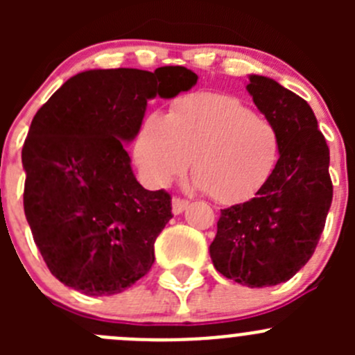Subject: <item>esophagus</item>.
<instances>
[{
	"label": "esophagus",
	"instance_id": "34e87169",
	"mask_svg": "<svg viewBox=\"0 0 355 355\" xmlns=\"http://www.w3.org/2000/svg\"><path fill=\"white\" fill-rule=\"evenodd\" d=\"M187 206H189V200L187 199L178 198V196H175V198L171 199V209H173L175 214H180L182 211H184Z\"/></svg>",
	"mask_w": 355,
	"mask_h": 355
}]
</instances>
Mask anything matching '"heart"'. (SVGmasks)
<instances>
[{"label":"heart","instance_id":"heart-1","mask_svg":"<svg viewBox=\"0 0 355 355\" xmlns=\"http://www.w3.org/2000/svg\"><path fill=\"white\" fill-rule=\"evenodd\" d=\"M282 139L273 121L239 98L194 92L149 114L134 142V157L151 187H166L187 171L211 199L239 204L254 198L273 175Z\"/></svg>","mask_w":355,"mask_h":355}]
</instances>
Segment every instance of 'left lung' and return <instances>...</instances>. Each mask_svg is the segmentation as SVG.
<instances>
[{
	"mask_svg": "<svg viewBox=\"0 0 355 355\" xmlns=\"http://www.w3.org/2000/svg\"><path fill=\"white\" fill-rule=\"evenodd\" d=\"M247 91L282 139L280 161L247 202L221 209L209 245L214 268L250 288L287 282L316 250L333 199L330 149L311 106L263 75Z\"/></svg>",
	"mask_w": 355,
	"mask_h": 355,
	"instance_id": "left-lung-1",
	"label": "left lung"
}]
</instances>
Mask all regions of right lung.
<instances>
[{"label":"right lung","mask_w":355,"mask_h":355,"mask_svg":"<svg viewBox=\"0 0 355 355\" xmlns=\"http://www.w3.org/2000/svg\"><path fill=\"white\" fill-rule=\"evenodd\" d=\"M185 67L87 70L35 113L22 148L24 211L46 266L85 295H113L155 263L171 196L146 191L123 142L142 125L148 99L189 91Z\"/></svg>","instance_id":"obj_1"}]
</instances>
